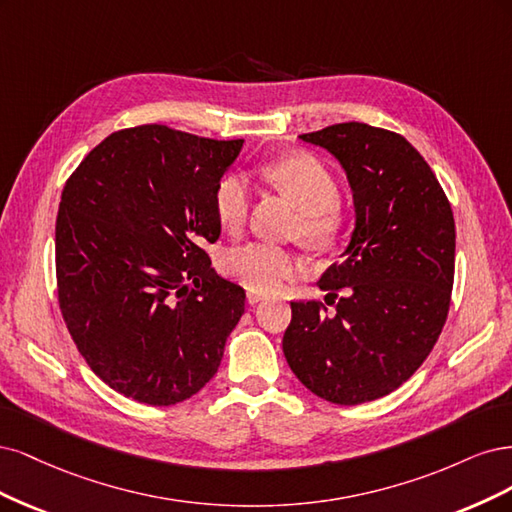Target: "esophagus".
Segmentation results:
<instances>
[{
	"label": "esophagus",
	"mask_w": 512,
	"mask_h": 512,
	"mask_svg": "<svg viewBox=\"0 0 512 512\" xmlns=\"http://www.w3.org/2000/svg\"><path fill=\"white\" fill-rule=\"evenodd\" d=\"M261 300H263V295H261V293H257V291H246V302H249L251 306L259 304Z\"/></svg>",
	"instance_id": "obj_1"
}]
</instances>
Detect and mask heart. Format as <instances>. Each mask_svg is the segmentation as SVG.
<instances>
[{
  "mask_svg": "<svg viewBox=\"0 0 512 512\" xmlns=\"http://www.w3.org/2000/svg\"><path fill=\"white\" fill-rule=\"evenodd\" d=\"M274 187L302 210L298 234L317 249L334 246L346 227V214L338 202V183L323 161L308 153L285 155L263 168ZM251 206L249 178L240 172L225 174L214 189V212L223 229L240 232ZM223 272L249 291L272 293L304 272V259L283 246L249 242L223 257Z\"/></svg>",
  "mask_w": 512,
  "mask_h": 512,
  "instance_id": "1",
  "label": "heart"
}]
</instances>
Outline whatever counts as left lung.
Wrapping results in <instances>:
<instances>
[{"instance_id":"left-lung-1","label":"left lung","mask_w":512,"mask_h":512,"mask_svg":"<svg viewBox=\"0 0 512 512\" xmlns=\"http://www.w3.org/2000/svg\"><path fill=\"white\" fill-rule=\"evenodd\" d=\"M300 138L342 163L357 223L342 261L319 280L334 312L293 300L283 353L319 398L364 404L406 383L442 332L455 276L453 210L427 161L395 131L351 121Z\"/></svg>"}]
</instances>
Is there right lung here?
I'll return each instance as SVG.
<instances>
[{
  "instance_id": "obj_1",
  "label": "right lung",
  "mask_w": 512,
  "mask_h": 512,
  "mask_svg": "<svg viewBox=\"0 0 512 512\" xmlns=\"http://www.w3.org/2000/svg\"><path fill=\"white\" fill-rule=\"evenodd\" d=\"M242 142L127 127L65 180L59 308L78 353L125 398L172 406L219 370L246 295L210 268L204 246L219 240L214 189Z\"/></svg>"
}]
</instances>
